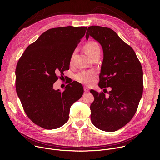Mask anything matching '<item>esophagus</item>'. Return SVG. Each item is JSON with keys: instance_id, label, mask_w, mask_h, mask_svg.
<instances>
[{"instance_id": "obj_1", "label": "esophagus", "mask_w": 160, "mask_h": 160, "mask_svg": "<svg viewBox=\"0 0 160 160\" xmlns=\"http://www.w3.org/2000/svg\"><path fill=\"white\" fill-rule=\"evenodd\" d=\"M83 88H84V92H89V88H88V87H84Z\"/></svg>"}]
</instances>
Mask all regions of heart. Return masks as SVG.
Here are the masks:
<instances>
[{"label":"heart","instance_id":"obj_1","mask_svg":"<svg viewBox=\"0 0 160 160\" xmlns=\"http://www.w3.org/2000/svg\"><path fill=\"white\" fill-rule=\"evenodd\" d=\"M85 49L90 58L96 55L101 54V49L99 45L95 42H90L85 46ZM96 77V73L94 72H82L77 74V80L85 85H90Z\"/></svg>","mask_w":160,"mask_h":160}]
</instances>
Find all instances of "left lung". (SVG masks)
Masks as SVG:
<instances>
[{
  "instance_id": "left-lung-1",
  "label": "left lung",
  "mask_w": 160,
  "mask_h": 160,
  "mask_svg": "<svg viewBox=\"0 0 160 160\" xmlns=\"http://www.w3.org/2000/svg\"><path fill=\"white\" fill-rule=\"evenodd\" d=\"M90 36L103 50L99 86L111 88L108 96L90 90L94 97L90 107L91 121L101 130L114 132L127 124L138 109L143 92L142 66L133 49L111 28L89 27L86 39Z\"/></svg>"
}]
</instances>
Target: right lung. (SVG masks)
<instances>
[{"instance_id": "obj_1", "label": "right lung", "mask_w": 160, "mask_h": 160, "mask_svg": "<svg viewBox=\"0 0 160 160\" xmlns=\"http://www.w3.org/2000/svg\"><path fill=\"white\" fill-rule=\"evenodd\" d=\"M85 27L51 28L28 45L16 68V88L28 117L45 129H55L69 118L72 105L83 94L80 83L68 84L63 92L53 88L58 75L69 69L73 53ZM61 78V77H60Z\"/></svg>"}]
</instances>
